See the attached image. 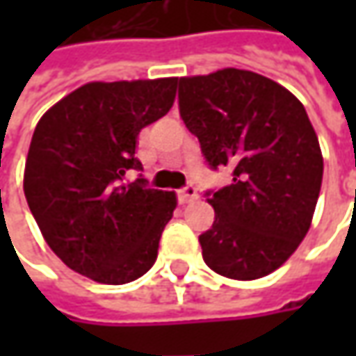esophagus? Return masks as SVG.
I'll return each instance as SVG.
<instances>
[{
    "label": "esophagus",
    "mask_w": 356,
    "mask_h": 356,
    "mask_svg": "<svg viewBox=\"0 0 356 356\" xmlns=\"http://www.w3.org/2000/svg\"><path fill=\"white\" fill-rule=\"evenodd\" d=\"M196 198H198V188L194 184H186L184 188L178 190V202L180 204H190Z\"/></svg>",
    "instance_id": "34e87169"
}]
</instances>
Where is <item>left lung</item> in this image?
I'll list each match as a JSON object with an SVG mask.
<instances>
[{"instance_id":"left-lung-1","label":"left lung","mask_w":356,"mask_h":356,"mask_svg":"<svg viewBox=\"0 0 356 356\" xmlns=\"http://www.w3.org/2000/svg\"><path fill=\"white\" fill-rule=\"evenodd\" d=\"M178 108L212 170L232 184L208 190L216 220L200 236L206 266L250 281L283 266L311 226L323 156L305 106L275 81L222 69L178 81Z\"/></svg>"}]
</instances>
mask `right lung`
<instances>
[{"mask_svg": "<svg viewBox=\"0 0 356 356\" xmlns=\"http://www.w3.org/2000/svg\"><path fill=\"white\" fill-rule=\"evenodd\" d=\"M178 79L89 83L37 122L23 192L49 248L73 271L106 285L138 280L154 266L176 208L174 192L124 184L138 134L170 111Z\"/></svg>", "mask_w": 356, "mask_h": 356, "instance_id": "1", "label": "right lung"}]
</instances>
